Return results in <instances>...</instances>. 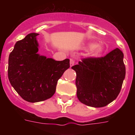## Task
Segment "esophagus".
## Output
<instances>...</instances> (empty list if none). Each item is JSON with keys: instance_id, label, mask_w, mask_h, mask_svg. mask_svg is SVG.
I'll use <instances>...</instances> for the list:
<instances>
[{"instance_id": "obj_1", "label": "esophagus", "mask_w": 135, "mask_h": 135, "mask_svg": "<svg viewBox=\"0 0 135 135\" xmlns=\"http://www.w3.org/2000/svg\"><path fill=\"white\" fill-rule=\"evenodd\" d=\"M74 60L72 59H70V67H72L74 65Z\"/></svg>"}]
</instances>
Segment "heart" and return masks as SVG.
<instances>
[{
	"mask_svg": "<svg viewBox=\"0 0 135 135\" xmlns=\"http://www.w3.org/2000/svg\"><path fill=\"white\" fill-rule=\"evenodd\" d=\"M87 48L91 50V54L95 57H99L104 51V47L103 45L97 44L95 42H90L87 45Z\"/></svg>",
	"mask_w": 135,
	"mask_h": 135,
	"instance_id": "b5f03b06",
	"label": "heart"
}]
</instances>
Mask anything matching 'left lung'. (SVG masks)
I'll list each match as a JSON object with an SVG mask.
<instances>
[{"mask_svg":"<svg viewBox=\"0 0 135 135\" xmlns=\"http://www.w3.org/2000/svg\"><path fill=\"white\" fill-rule=\"evenodd\" d=\"M123 53L116 48L99 58H86L71 67L76 73L77 97L93 108L105 107L118 96L125 78Z\"/></svg>","mask_w":135,"mask_h":135,"instance_id":"8db88e82","label":"left lung"}]
</instances>
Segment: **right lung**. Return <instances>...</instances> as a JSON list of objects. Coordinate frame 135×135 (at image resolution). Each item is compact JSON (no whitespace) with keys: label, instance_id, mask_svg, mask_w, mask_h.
Here are the masks:
<instances>
[{"label":"right lung","instance_id":"obj_1","mask_svg":"<svg viewBox=\"0 0 135 135\" xmlns=\"http://www.w3.org/2000/svg\"><path fill=\"white\" fill-rule=\"evenodd\" d=\"M36 33L17 41L9 57L8 78L22 99L36 103L51 98L57 81L70 68V59L55 61L38 53Z\"/></svg>","mask_w":135,"mask_h":135}]
</instances>
